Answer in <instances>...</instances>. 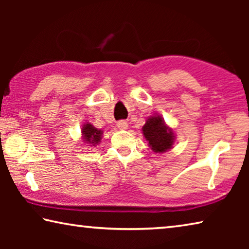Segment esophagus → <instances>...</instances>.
Here are the masks:
<instances>
[{
  "mask_svg": "<svg viewBox=\"0 0 249 249\" xmlns=\"http://www.w3.org/2000/svg\"><path fill=\"white\" fill-rule=\"evenodd\" d=\"M117 128H120L121 130L127 129L128 128V124L126 123L125 121H119V122H117Z\"/></svg>",
  "mask_w": 249,
  "mask_h": 249,
  "instance_id": "obj_1",
  "label": "esophagus"
}]
</instances>
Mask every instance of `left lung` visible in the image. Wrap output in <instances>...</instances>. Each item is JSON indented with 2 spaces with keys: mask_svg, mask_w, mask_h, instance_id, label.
<instances>
[{
  "mask_svg": "<svg viewBox=\"0 0 249 249\" xmlns=\"http://www.w3.org/2000/svg\"><path fill=\"white\" fill-rule=\"evenodd\" d=\"M142 130L154 153H165L172 148L176 140L175 133L160 115L148 117Z\"/></svg>",
  "mask_w": 249,
  "mask_h": 249,
  "instance_id": "8db88e82",
  "label": "left lung"
}]
</instances>
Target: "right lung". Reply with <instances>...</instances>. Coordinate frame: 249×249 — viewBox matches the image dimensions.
Listing matches in <instances>:
<instances>
[{"label":"right lung","instance_id":"1","mask_svg":"<svg viewBox=\"0 0 249 249\" xmlns=\"http://www.w3.org/2000/svg\"><path fill=\"white\" fill-rule=\"evenodd\" d=\"M82 133V141L86 144H89L90 146H96L99 145L101 141H102L103 132L101 129L95 128L93 125L90 123H84L81 128Z\"/></svg>","mask_w":249,"mask_h":249}]
</instances>
